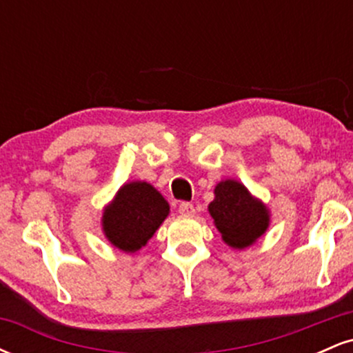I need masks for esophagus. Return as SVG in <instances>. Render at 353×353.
I'll use <instances>...</instances> for the list:
<instances>
[{
	"label": "esophagus",
	"mask_w": 353,
	"mask_h": 353,
	"mask_svg": "<svg viewBox=\"0 0 353 353\" xmlns=\"http://www.w3.org/2000/svg\"><path fill=\"white\" fill-rule=\"evenodd\" d=\"M179 212L182 214V216H194V214H196V208H194L190 202H181Z\"/></svg>",
	"instance_id": "esophagus-1"
}]
</instances>
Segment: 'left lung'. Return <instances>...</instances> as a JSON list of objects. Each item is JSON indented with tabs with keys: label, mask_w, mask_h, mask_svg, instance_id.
I'll use <instances>...</instances> for the list:
<instances>
[{
	"label": "left lung",
	"mask_w": 353,
	"mask_h": 353,
	"mask_svg": "<svg viewBox=\"0 0 353 353\" xmlns=\"http://www.w3.org/2000/svg\"><path fill=\"white\" fill-rule=\"evenodd\" d=\"M214 194L216 199L209 204V212L229 245L242 249L265 232L269 225L267 209L250 196L241 182H221Z\"/></svg>",
	"instance_id": "1"
}]
</instances>
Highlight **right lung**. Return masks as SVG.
I'll list each match as a JSON object with an SVG mask.
<instances>
[{
	"mask_svg": "<svg viewBox=\"0 0 353 353\" xmlns=\"http://www.w3.org/2000/svg\"><path fill=\"white\" fill-rule=\"evenodd\" d=\"M169 214V204L148 182H129L104 210L103 229L112 245L134 252L148 244Z\"/></svg>",
	"mask_w": 353,
	"mask_h": 353,
	"instance_id": "right-lung-1",
	"label": "right lung"
}]
</instances>
